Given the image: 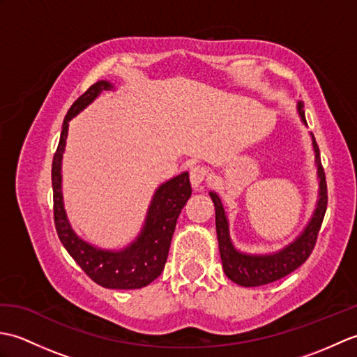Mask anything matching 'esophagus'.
<instances>
[{
  "label": "esophagus",
  "instance_id": "obj_1",
  "mask_svg": "<svg viewBox=\"0 0 357 357\" xmlns=\"http://www.w3.org/2000/svg\"><path fill=\"white\" fill-rule=\"evenodd\" d=\"M208 170L202 165H193L190 167V183L193 187H199L204 181H206Z\"/></svg>",
  "mask_w": 357,
  "mask_h": 357
}]
</instances>
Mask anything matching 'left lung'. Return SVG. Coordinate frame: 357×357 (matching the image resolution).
Listing matches in <instances>:
<instances>
[{"label":"left lung","mask_w":357,"mask_h":357,"mask_svg":"<svg viewBox=\"0 0 357 357\" xmlns=\"http://www.w3.org/2000/svg\"><path fill=\"white\" fill-rule=\"evenodd\" d=\"M298 113L301 121L307 126L304 102L298 101ZM313 150H314V164L317 167V178H319V193H317V202L314 213L310 219V222L298 238L291 244H288L282 250L270 255H250L242 253L234 248L230 239L229 221H227L222 202L215 192H210V198L215 204L216 210V234L219 253H221L224 273L230 280L242 287H259L290 275L291 271L299 268L304 264L308 256L312 255L316 245L317 233L321 230V225L327 210V183H325V173L321 164L319 147H317L314 136L312 133Z\"/></svg>","instance_id":"8db88e82"}]
</instances>
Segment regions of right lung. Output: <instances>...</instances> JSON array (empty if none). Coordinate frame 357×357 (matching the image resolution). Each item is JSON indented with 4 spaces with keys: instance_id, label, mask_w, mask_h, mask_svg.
<instances>
[{
    "instance_id": "right-lung-1",
    "label": "right lung",
    "mask_w": 357,
    "mask_h": 357,
    "mask_svg": "<svg viewBox=\"0 0 357 357\" xmlns=\"http://www.w3.org/2000/svg\"><path fill=\"white\" fill-rule=\"evenodd\" d=\"M109 81H98L82 93L67 112L59 144L52 162L53 218L59 241L86 275L105 288L133 290L142 288L161 275L169 256L172 236L178 216L192 196L188 172L178 174L158 187L150 202L146 222L130 245L123 250H102L81 239L67 219L61 192V161L66 147L69 121L92 104L102 90H112Z\"/></svg>"
}]
</instances>
